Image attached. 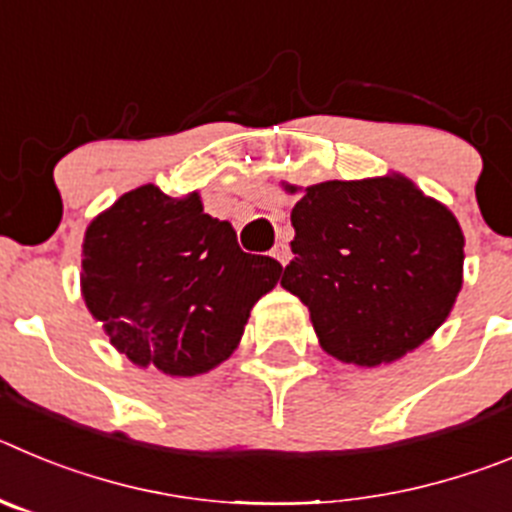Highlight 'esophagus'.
<instances>
[{
    "label": "esophagus",
    "instance_id": "1",
    "mask_svg": "<svg viewBox=\"0 0 512 512\" xmlns=\"http://www.w3.org/2000/svg\"><path fill=\"white\" fill-rule=\"evenodd\" d=\"M271 256H274V259H277L279 264H282V266L287 264V261H289V246H287V243H282V241H279L277 246L271 248Z\"/></svg>",
    "mask_w": 512,
    "mask_h": 512
}]
</instances>
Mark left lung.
I'll return each instance as SVG.
<instances>
[{
  "label": "left lung",
  "mask_w": 512,
  "mask_h": 512,
  "mask_svg": "<svg viewBox=\"0 0 512 512\" xmlns=\"http://www.w3.org/2000/svg\"><path fill=\"white\" fill-rule=\"evenodd\" d=\"M292 228L282 287L307 305L320 346L346 364L400 359L454 307L464 235L405 176L315 184Z\"/></svg>",
  "instance_id": "1"
}]
</instances>
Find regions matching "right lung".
Returning a JSON list of instances; mask_svg holds the SVG:
<instances>
[{
  "mask_svg": "<svg viewBox=\"0 0 512 512\" xmlns=\"http://www.w3.org/2000/svg\"><path fill=\"white\" fill-rule=\"evenodd\" d=\"M279 277L282 264L243 251L197 194L171 200L153 184L122 194L81 248V292L112 346L171 377L228 359Z\"/></svg>",
  "mask_w": 512,
  "mask_h": 512,
  "instance_id": "1",
  "label": "right lung"
}]
</instances>
